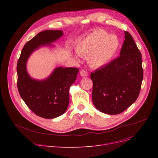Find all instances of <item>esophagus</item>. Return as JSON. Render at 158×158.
<instances>
[{"label":"esophagus","mask_w":158,"mask_h":158,"mask_svg":"<svg viewBox=\"0 0 158 158\" xmlns=\"http://www.w3.org/2000/svg\"><path fill=\"white\" fill-rule=\"evenodd\" d=\"M80 76H82V77H83V78H84V77H85V76H88L87 72H86V71H85V70H81V71H80Z\"/></svg>","instance_id":"obj_1"}]
</instances>
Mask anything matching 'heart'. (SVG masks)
<instances>
[{"label": "heart", "instance_id": "obj_1", "mask_svg": "<svg viewBox=\"0 0 158 158\" xmlns=\"http://www.w3.org/2000/svg\"><path fill=\"white\" fill-rule=\"evenodd\" d=\"M120 49V41L102 29L94 30L80 39L75 46L76 53L87 56L89 64L100 68L108 64L114 59Z\"/></svg>", "mask_w": 158, "mask_h": 158}]
</instances>
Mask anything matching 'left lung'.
<instances>
[{"label":"left lung","mask_w":158,"mask_h":158,"mask_svg":"<svg viewBox=\"0 0 158 158\" xmlns=\"http://www.w3.org/2000/svg\"><path fill=\"white\" fill-rule=\"evenodd\" d=\"M125 33L120 56L90 75L94 106L108 114L121 113L135 103L143 80L141 53L132 35Z\"/></svg>","instance_id":"left-lung-1"}]
</instances>
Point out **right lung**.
I'll return each mask as SVG.
<instances>
[{"label":"right lung","instance_id":"obj_1","mask_svg":"<svg viewBox=\"0 0 158 158\" xmlns=\"http://www.w3.org/2000/svg\"><path fill=\"white\" fill-rule=\"evenodd\" d=\"M63 35L61 30H45L27 41L17 63L18 89L27 106L39 117L53 118L64 114L69 104V89L79 69L57 67L45 79L32 78L26 64L33 51L41 47H54L52 43Z\"/></svg>","mask_w":158,"mask_h":158}]
</instances>
